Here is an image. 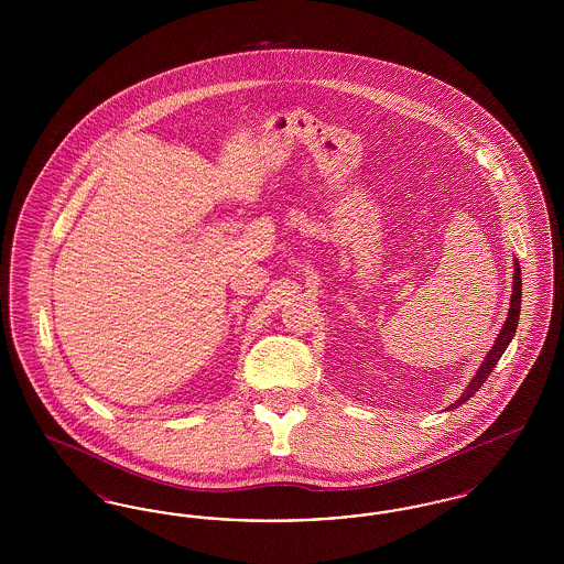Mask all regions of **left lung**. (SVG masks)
Listing matches in <instances>:
<instances>
[{"label":"left lung","mask_w":564,"mask_h":564,"mask_svg":"<svg viewBox=\"0 0 564 564\" xmlns=\"http://www.w3.org/2000/svg\"><path fill=\"white\" fill-rule=\"evenodd\" d=\"M520 297H522V279H520V264L518 260H513V285H511V300H510V313H508V319L503 323L492 349L488 350V355L484 357L482 366L478 368L476 376L471 378V382L467 384V389L463 391V395L456 400L453 405H448V410H453L456 405L467 402L480 387L484 384V380L490 376L492 368L497 366V361L501 359V355L508 349V345L516 334V325H518V317H520Z\"/></svg>","instance_id":"obj_1"}]
</instances>
